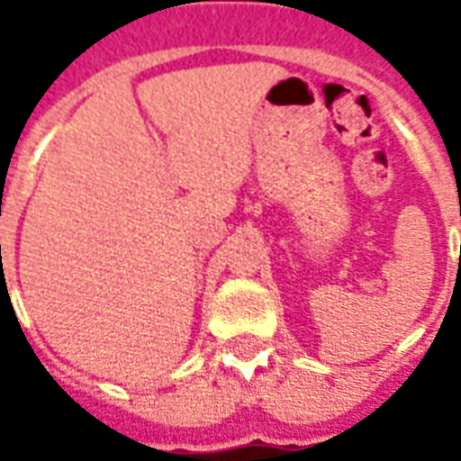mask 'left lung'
Here are the masks:
<instances>
[{
  "label": "left lung",
  "mask_w": 461,
  "mask_h": 461,
  "mask_svg": "<svg viewBox=\"0 0 461 461\" xmlns=\"http://www.w3.org/2000/svg\"><path fill=\"white\" fill-rule=\"evenodd\" d=\"M459 253H461V251H459Z\"/></svg>",
  "instance_id": "8db88e82"
}]
</instances>
